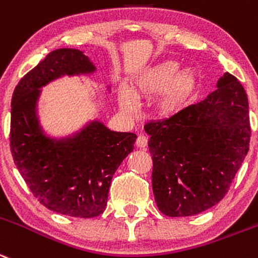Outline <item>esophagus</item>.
<instances>
[{
	"mask_svg": "<svg viewBox=\"0 0 258 258\" xmlns=\"http://www.w3.org/2000/svg\"><path fill=\"white\" fill-rule=\"evenodd\" d=\"M136 145L137 148L145 149L146 146H148V137L144 136V135H139V137H137L136 140Z\"/></svg>",
	"mask_w": 258,
	"mask_h": 258,
	"instance_id": "1",
	"label": "esophagus"
}]
</instances>
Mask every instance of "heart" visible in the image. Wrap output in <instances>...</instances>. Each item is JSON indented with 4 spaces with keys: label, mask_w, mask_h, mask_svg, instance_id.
I'll return each instance as SVG.
<instances>
[{
    "label": "heart",
    "mask_w": 258,
    "mask_h": 258,
    "mask_svg": "<svg viewBox=\"0 0 258 258\" xmlns=\"http://www.w3.org/2000/svg\"><path fill=\"white\" fill-rule=\"evenodd\" d=\"M199 86V74L192 67H182L173 59L163 61L145 70L135 80L134 89L137 98L151 99L160 95L159 110L165 115H173L183 109L195 95ZM119 105L126 113L134 114L139 109L136 98L122 88L118 95Z\"/></svg>",
    "instance_id": "b5f03b06"
}]
</instances>
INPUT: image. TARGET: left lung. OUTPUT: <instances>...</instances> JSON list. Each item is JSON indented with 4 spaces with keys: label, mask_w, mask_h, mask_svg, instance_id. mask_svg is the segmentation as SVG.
<instances>
[{
    "label": "left lung",
    "mask_w": 258,
    "mask_h": 258,
    "mask_svg": "<svg viewBox=\"0 0 258 258\" xmlns=\"http://www.w3.org/2000/svg\"><path fill=\"white\" fill-rule=\"evenodd\" d=\"M163 121L148 122L151 183L164 215L192 216L223 200L249 149L248 98L237 78Z\"/></svg>",
    "instance_id": "obj_1"
}]
</instances>
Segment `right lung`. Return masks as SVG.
I'll return each instance as SVG.
<instances>
[{
	"label": "right lung",
	"mask_w": 258,
	"mask_h": 258,
	"mask_svg": "<svg viewBox=\"0 0 258 258\" xmlns=\"http://www.w3.org/2000/svg\"><path fill=\"white\" fill-rule=\"evenodd\" d=\"M95 71L83 50L59 48L21 79L11 100L10 143L16 168L42 205L74 218H94L105 210L113 174L134 151L137 136L110 131L99 119L67 136H52L40 123L38 104L42 89L52 81Z\"/></svg>",
	"instance_id": "add662e5"
}]
</instances>
